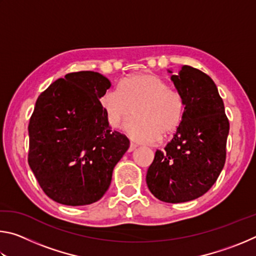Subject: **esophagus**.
I'll return each mask as SVG.
<instances>
[{"instance_id":"esophagus-1","label":"esophagus","mask_w":256,"mask_h":256,"mask_svg":"<svg viewBox=\"0 0 256 256\" xmlns=\"http://www.w3.org/2000/svg\"><path fill=\"white\" fill-rule=\"evenodd\" d=\"M136 146H136V144H133V142H131V144H130V148H128L130 152H131V151H133V150H136Z\"/></svg>"}]
</instances>
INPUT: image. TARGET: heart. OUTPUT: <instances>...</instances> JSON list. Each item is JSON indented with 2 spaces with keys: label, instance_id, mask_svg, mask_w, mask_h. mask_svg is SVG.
<instances>
[{
  "label": "heart",
  "instance_id": "1",
  "mask_svg": "<svg viewBox=\"0 0 256 256\" xmlns=\"http://www.w3.org/2000/svg\"><path fill=\"white\" fill-rule=\"evenodd\" d=\"M102 106L112 128H118L125 120L133 140L151 144L158 138L175 132L185 114V99L159 76L138 73L120 81V88L102 94Z\"/></svg>",
  "mask_w": 256,
  "mask_h": 256
}]
</instances>
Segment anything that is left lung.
Masks as SVG:
<instances>
[{
  "mask_svg": "<svg viewBox=\"0 0 256 256\" xmlns=\"http://www.w3.org/2000/svg\"><path fill=\"white\" fill-rule=\"evenodd\" d=\"M170 79L185 99V114L164 150L156 151L146 180L160 201L180 203L200 198L216 183L226 162L229 120L206 73L184 66Z\"/></svg>",
  "mask_w": 256,
  "mask_h": 256,
  "instance_id": "1",
  "label": "left lung"
}]
</instances>
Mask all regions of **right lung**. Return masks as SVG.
Here are the masks:
<instances>
[{
  "instance_id": "add662e5",
  "label": "right lung",
  "mask_w": 256,
  "mask_h": 256,
  "mask_svg": "<svg viewBox=\"0 0 256 256\" xmlns=\"http://www.w3.org/2000/svg\"><path fill=\"white\" fill-rule=\"evenodd\" d=\"M110 88L100 73L72 72L37 99L28 126V164L46 196L60 204L100 200L128 149V138L112 131L102 106Z\"/></svg>"
}]
</instances>
